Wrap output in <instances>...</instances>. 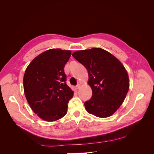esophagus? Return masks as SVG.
Here are the masks:
<instances>
[{
	"label": "esophagus",
	"mask_w": 154,
	"mask_h": 154,
	"mask_svg": "<svg viewBox=\"0 0 154 154\" xmlns=\"http://www.w3.org/2000/svg\"><path fill=\"white\" fill-rule=\"evenodd\" d=\"M80 84H78V85H77L76 86V90L79 89V88H80Z\"/></svg>",
	"instance_id": "esophagus-1"
}]
</instances>
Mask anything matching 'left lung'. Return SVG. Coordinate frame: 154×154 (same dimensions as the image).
I'll list each match as a JSON object with an SVG mask.
<instances>
[{"instance_id": "8db88e82", "label": "left lung", "mask_w": 154, "mask_h": 154, "mask_svg": "<svg viewBox=\"0 0 154 154\" xmlns=\"http://www.w3.org/2000/svg\"><path fill=\"white\" fill-rule=\"evenodd\" d=\"M72 57L87 69L91 98L85 109L98 118H108L123 103L129 89L127 70L119 60L101 48L78 51Z\"/></svg>"}]
</instances>
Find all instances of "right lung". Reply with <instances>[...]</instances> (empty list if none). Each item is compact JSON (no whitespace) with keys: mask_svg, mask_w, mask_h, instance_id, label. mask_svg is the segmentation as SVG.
Listing matches in <instances>:
<instances>
[{"mask_svg":"<svg viewBox=\"0 0 154 154\" xmlns=\"http://www.w3.org/2000/svg\"><path fill=\"white\" fill-rule=\"evenodd\" d=\"M71 55L69 50L49 49L35 57L26 69L23 85L27 103L45 122H55L67 112L74 92L66 84L64 67Z\"/></svg>","mask_w":154,"mask_h":154,"instance_id":"obj_1","label":"right lung"}]
</instances>
